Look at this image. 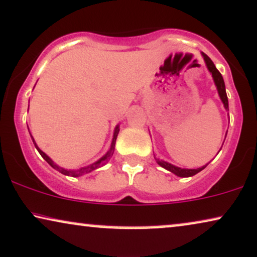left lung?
<instances>
[{"mask_svg": "<svg viewBox=\"0 0 257 257\" xmlns=\"http://www.w3.org/2000/svg\"><path fill=\"white\" fill-rule=\"evenodd\" d=\"M202 56H203V60H205V62H206V66H207V68H208L209 73L212 74V78H213V80H214L215 86H217L219 97H220L222 104H224V107L226 110H228V100H227V95H226V89H225L224 79H222L220 72H219L217 68H215L214 63H213L211 58L207 56L206 54H203V52H202ZM157 163H158L162 168L166 169L168 171L172 172V174H175L176 176H178V177H191V176L199 174L200 171H202V170L205 169L207 165H208V164H207V165L202 166V168H199V169H182V168H177V166L172 165V164H170L168 162H164V160L157 159Z\"/></svg>", "mask_w": 257, "mask_h": 257, "instance_id": "left-lung-1", "label": "left lung"}]
</instances>
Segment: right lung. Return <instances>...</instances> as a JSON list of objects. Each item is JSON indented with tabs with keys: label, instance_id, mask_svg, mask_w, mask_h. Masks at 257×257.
Returning a JSON list of instances; mask_svg holds the SVG:
<instances>
[{
	"label": "right lung",
	"instance_id": "right-lung-1",
	"mask_svg": "<svg viewBox=\"0 0 257 257\" xmlns=\"http://www.w3.org/2000/svg\"><path fill=\"white\" fill-rule=\"evenodd\" d=\"M118 133H119V125H116L115 132H113V138H112V142H111L110 150L107 151V152H106V154H105V156L101 157V158L99 159V160H97V162H95V163L91 164V165L86 166V168L78 169V170H67V169H63V168H61V166L56 165V164H55L54 162H52V160H51L50 158H49V157L46 156V154H45L44 152H43L42 150H39L38 146H37V144H36L35 139L32 138V135H31V138H32L33 144H35L36 148H37V150H38V152H39L40 156H42L43 158H44L45 162H48V164H49V165L51 166V168H54L55 170H57V171H58V172H61L62 175L70 176V177H79V176H82V175H85V174H89V172L93 171V170H95V169L101 168V166L105 165V164H106L107 162H109V160L111 159V157H112L113 152H115V144H116V139H117V135H118Z\"/></svg>",
	"mask_w": 257,
	"mask_h": 257
}]
</instances>
